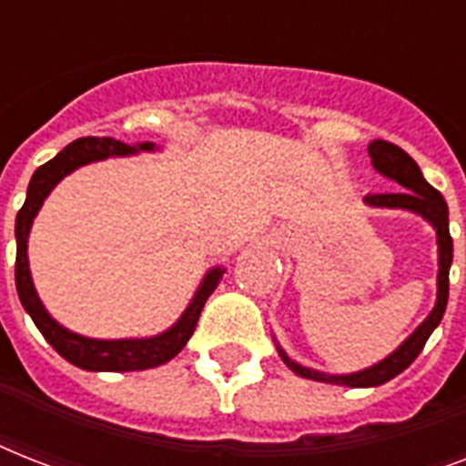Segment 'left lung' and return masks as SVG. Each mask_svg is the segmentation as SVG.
<instances>
[{
  "instance_id": "left-lung-1",
  "label": "left lung",
  "mask_w": 466,
  "mask_h": 466,
  "mask_svg": "<svg viewBox=\"0 0 466 466\" xmlns=\"http://www.w3.org/2000/svg\"><path fill=\"white\" fill-rule=\"evenodd\" d=\"M370 157H372V167L384 174L387 178L401 186L394 193H370L365 200L375 208H404V210L419 212L423 218L435 227L438 232V302L435 309L428 314V319L401 343V346L384 358L382 362H377L372 368L362 370V372H353V375H324L317 370H309L305 365H299L292 358L283 353V348H278V353L283 358L288 368L299 377L307 380H317V382H329V384H343V387H377V384L390 382L391 377H397L399 372H404L411 365L419 353L426 346L428 336L433 333V329L441 324L445 307H448V292H450V263H452V237H450V225H448V203L441 196V190H435L431 183L423 178L419 164L406 155L404 149L391 145V142L375 140L368 147Z\"/></svg>"
}]
</instances>
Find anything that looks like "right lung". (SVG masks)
Returning <instances> with one entry per match:
<instances>
[{
    "label": "right lung",
    "mask_w": 466,
    "mask_h": 466,
    "mask_svg": "<svg viewBox=\"0 0 466 466\" xmlns=\"http://www.w3.org/2000/svg\"><path fill=\"white\" fill-rule=\"evenodd\" d=\"M137 149H155L152 142H145L140 147L126 145V142L113 140V137H79V140L69 142L67 147L62 149L60 155L50 159L47 164L35 168L31 183H28V193H25L24 208L16 215V290L18 299L24 309L31 314L33 324L38 326V331L46 336V340L65 358L67 362L76 365L82 370L91 372H127V370H147L164 365L174 355L181 353V348L188 343V339L196 331L198 319L203 311L205 299L210 298L212 290L218 288L219 278L225 270L212 268L205 276L203 285L198 288L196 298L183 311V317L176 321L168 331L159 333L155 339H123V340H96L84 339L79 333H72L62 329L46 307L40 305L35 288H33L31 270H28V254H25V239H28V229L33 225L35 212L47 198V193L55 188V183L60 181L62 176L75 171L76 167H84L89 161L106 159V157H123L135 155Z\"/></svg>",
    "instance_id": "right-lung-1"
}]
</instances>
